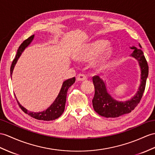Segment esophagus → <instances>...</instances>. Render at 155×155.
<instances>
[{
  "label": "esophagus",
  "instance_id": "esophagus-1",
  "mask_svg": "<svg viewBox=\"0 0 155 155\" xmlns=\"http://www.w3.org/2000/svg\"><path fill=\"white\" fill-rule=\"evenodd\" d=\"M87 78L86 75L84 74H78L77 75V77H76V79H77L78 81H84V80H87Z\"/></svg>",
  "mask_w": 155,
  "mask_h": 155
}]
</instances>
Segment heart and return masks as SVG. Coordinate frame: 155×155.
<instances>
[{
  "mask_svg": "<svg viewBox=\"0 0 155 155\" xmlns=\"http://www.w3.org/2000/svg\"><path fill=\"white\" fill-rule=\"evenodd\" d=\"M107 42L105 41H97L93 43L92 44L89 45V46L85 48H84V50L81 52L79 56H80V58L84 60L91 59L94 57H95L97 55H99L104 49L105 47L107 46ZM110 53V47H107V48H105V50L102 52V54L100 56L99 59L95 62V64H99L103 63L108 58Z\"/></svg>",
  "mask_w": 155,
  "mask_h": 155,
  "instance_id": "1",
  "label": "heart"
}]
</instances>
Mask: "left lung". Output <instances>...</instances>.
<instances>
[{"mask_svg":"<svg viewBox=\"0 0 155 155\" xmlns=\"http://www.w3.org/2000/svg\"><path fill=\"white\" fill-rule=\"evenodd\" d=\"M139 47L141 48L140 44ZM131 48L134 49L131 56L138 60L141 70V85L138 91L131 99L125 102L114 99L109 95L104 82L99 75H95L92 78L95 86V95L92 101L93 107L95 111L102 116L106 118H117L130 113L137 106L143 97L149 74L148 64L141 49L135 47H132Z\"/></svg>","mask_w":155,"mask_h":155,"instance_id":"1","label":"left lung"}]
</instances>
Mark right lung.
Here are the masks:
<instances>
[{
  "label": "right lung",
  "mask_w": 155,
  "mask_h": 155,
  "mask_svg": "<svg viewBox=\"0 0 155 155\" xmlns=\"http://www.w3.org/2000/svg\"><path fill=\"white\" fill-rule=\"evenodd\" d=\"M34 37V35L29 37L28 39L25 40L23 43H22L20 46L19 47V48L17 52V54L16 55V57L13 60V62L12 63V65L10 67V75L12 76V71L14 70V68L16 63L17 62V60L18 58L20 57L21 52L27 47L28 45L31 42L33 39ZM75 81V77L68 79V80L64 81L62 88L60 89V91L58 94V97H56L55 101L53 102L51 107H49L46 110L43 111L41 112H31L28 110L27 109H25L24 107H23L19 103V102L17 101L19 107L23 110L25 114H28L30 116L33 117V118H35L37 120H44V121H50V120H54L56 118H59V117L62 114V113L64 111L65 108V104H66V95L67 92L68 90L70 87L73 85Z\"/></svg>",
  "instance_id": "1"
}]
</instances>
